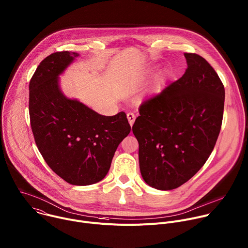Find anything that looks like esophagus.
<instances>
[{"label":"esophagus","instance_id":"esophagus-1","mask_svg":"<svg viewBox=\"0 0 248 248\" xmlns=\"http://www.w3.org/2000/svg\"><path fill=\"white\" fill-rule=\"evenodd\" d=\"M126 117H127V120H128L129 124L132 126L133 124H134V121H135V115H134L133 113H128V114L126 115Z\"/></svg>","mask_w":248,"mask_h":248}]
</instances>
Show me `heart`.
Instances as JSON below:
<instances>
[{"label": "heart", "mask_w": 248, "mask_h": 248, "mask_svg": "<svg viewBox=\"0 0 248 248\" xmlns=\"http://www.w3.org/2000/svg\"><path fill=\"white\" fill-rule=\"evenodd\" d=\"M163 76H164V73H163V72H161V73H160V75H159V77H158V78H159V79H161V78H163Z\"/></svg>", "instance_id": "heart-1"}]
</instances>
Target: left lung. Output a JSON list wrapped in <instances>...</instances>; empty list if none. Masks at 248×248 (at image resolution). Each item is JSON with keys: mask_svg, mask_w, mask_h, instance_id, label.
Masks as SVG:
<instances>
[{"mask_svg": "<svg viewBox=\"0 0 248 248\" xmlns=\"http://www.w3.org/2000/svg\"><path fill=\"white\" fill-rule=\"evenodd\" d=\"M184 55L185 74L145 101L132 126L141 175L161 191L178 188L202 168L222 124L225 89L220 78L202 56Z\"/></svg>", "mask_w": 248, "mask_h": 248, "instance_id": "obj_1", "label": "left lung"}]
</instances>
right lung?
Segmentation results:
<instances>
[{"instance_id": "obj_1", "label": "right lung", "mask_w": 248, "mask_h": 248, "mask_svg": "<svg viewBox=\"0 0 248 248\" xmlns=\"http://www.w3.org/2000/svg\"><path fill=\"white\" fill-rule=\"evenodd\" d=\"M78 56L54 52L40 63L29 84V114L47 166L69 184L88 186L107 175L130 125L124 112L103 116L62 93L59 76Z\"/></svg>"}]
</instances>
